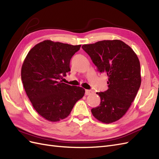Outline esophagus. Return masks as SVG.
<instances>
[{
    "label": "esophagus",
    "instance_id": "1",
    "mask_svg": "<svg viewBox=\"0 0 159 159\" xmlns=\"http://www.w3.org/2000/svg\"><path fill=\"white\" fill-rule=\"evenodd\" d=\"M93 93V90H91V89H85V94L86 95H91V94H92Z\"/></svg>",
    "mask_w": 159,
    "mask_h": 159
}]
</instances>
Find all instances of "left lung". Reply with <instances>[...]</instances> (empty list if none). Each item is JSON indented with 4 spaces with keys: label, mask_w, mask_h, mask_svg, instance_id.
<instances>
[{
    "label": "left lung",
    "mask_w": 159,
    "mask_h": 159,
    "mask_svg": "<svg viewBox=\"0 0 159 159\" xmlns=\"http://www.w3.org/2000/svg\"><path fill=\"white\" fill-rule=\"evenodd\" d=\"M82 49L91 57L100 73L108 75V89L98 92L99 106L91 113L99 121L110 123L125 114L140 88V62L135 53L125 43L103 40L84 44Z\"/></svg>",
    "instance_id": "left-lung-1"
}]
</instances>
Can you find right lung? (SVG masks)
Masks as SVG:
<instances>
[{
	"label": "right lung",
	"instance_id": "obj_1",
	"mask_svg": "<svg viewBox=\"0 0 159 159\" xmlns=\"http://www.w3.org/2000/svg\"><path fill=\"white\" fill-rule=\"evenodd\" d=\"M81 45L44 40L34 46L24 61L21 79L34 108L44 119L58 121L70 115L85 89L61 80L70 71V63Z\"/></svg>",
	"mask_w": 159,
	"mask_h": 159
}]
</instances>
